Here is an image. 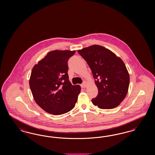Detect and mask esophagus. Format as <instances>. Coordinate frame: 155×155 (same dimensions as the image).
<instances>
[{
  "mask_svg": "<svg viewBox=\"0 0 155 155\" xmlns=\"http://www.w3.org/2000/svg\"><path fill=\"white\" fill-rule=\"evenodd\" d=\"M87 82L84 81L83 84L81 85V87H82V88H85V87L87 86Z\"/></svg>",
  "mask_w": 155,
  "mask_h": 155,
  "instance_id": "34e87169",
  "label": "esophagus"
}]
</instances>
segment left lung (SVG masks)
Returning a JSON list of instances; mask_svg holds the SVG:
<instances>
[{
    "label": "left lung",
    "mask_w": 155,
    "mask_h": 155,
    "mask_svg": "<svg viewBox=\"0 0 155 155\" xmlns=\"http://www.w3.org/2000/svg\"><path fill=\"white\" fill-rule=\"evenodd\" d=\"M78 52L89 66L98 89L92 103L101 109L118 106L125 98L130 84V75L124 62L110 50L98 45L84 48Z\"/></svg>",
    "instance_id": "1"
}]
</instances>
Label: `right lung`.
<instances>
[{"label": "right lung", "mask_w": 155, "mask_h": 155, "mask_svg": "<svg viewBox=\"0 0 155 155\" xmlns=\"http://www.w3.org/2000/svg\"><path fill=\"white\" fill-rule=\"evenodd\" d=\"M75 53L53 51L33 66L30 89L35 102L48 113L61 115L75 106L81 88L72 85L68 74V61Z\"/></svg>", "instance_id": "add662e5"}]
</instances>
